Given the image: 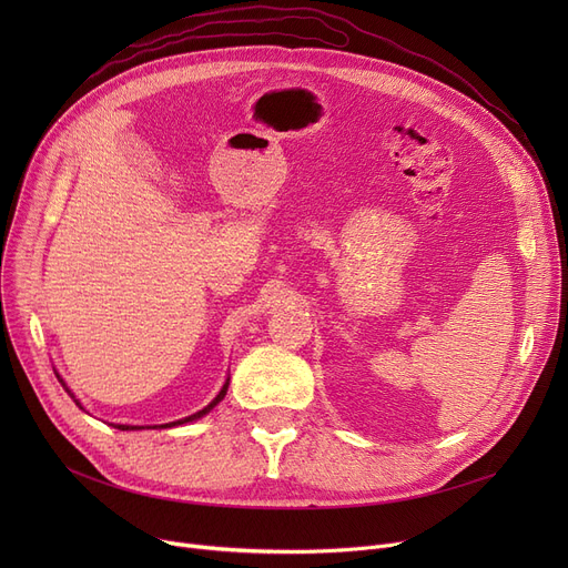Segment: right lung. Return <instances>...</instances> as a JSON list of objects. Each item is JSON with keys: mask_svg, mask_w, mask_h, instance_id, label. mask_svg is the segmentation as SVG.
Returning <instances> with one entry per match:
<instances>
[{"mask_svg": "<svg viewBox=\"0 0 568 568\" xmlns=\"http://www.w3.org/2000/svg\"><path fill=\"white\" fill-rule=\"evenodd\" d=\"M54 375H57V379H59V382H62V386H64V389L69 392V396H71V398L75 400V405H78L80 409H84V407H82V403H80V400H78V398H75V396L71 394V389H69V386H67V382L62 379V375H59L57 371H54ZM227 386H230V377H227V379H225V384L221 386V392L216 394V398H214L212 403H209L206 407H202L200 412H195V414L186 416V419H179V422H170V424H163V426H159V428H174V426H182V424H191V422H197V419H202V416H204V414H209V412H212V409H214V407H216V405H219V403H221V400L225 398V394H227ZM114 428H119V430H142L144 426H122V424H114ZM154 428H156V426H154Z\"/></svg>", "mask_w": 568, "mask_h": 568, "instance_id": "add662e5", "label": "right lung"}]
</instances>
